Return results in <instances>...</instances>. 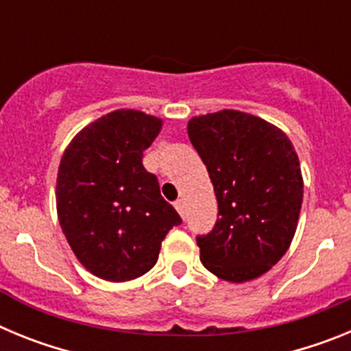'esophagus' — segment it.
<instances>
[{
  "instance_id": "esophagus-1",
  "label": "esophagus",
  "mask_w": 351,
  "mask_h": 351,
  "mask_svg": "<svg viewBox=\"0 0 351 351\" xmlns=\"http://www.w3.org/2000/svg\"><path fill=\"white\" fill-rule=\"evenodd\" d=\"M173 206H176V209H178V213L181 214L182 218H184V202H182V200H178V202L173 204Z\"/></svg>"
}]
</instances>
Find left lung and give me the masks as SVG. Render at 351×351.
<instances>
[{
  "label": "left lung",
  "instance_id": "left-lung-1",
  "mask_svg": "<svg viewBox=\"0 0 351 351\" xmlns=\"http://www.w3.org/2000/svg\"><path fill=\"white\" fill-rule=\"evenodd\" d=\"M188 137L218 200L216 225L197 237L200 260L225 281L255 280L295 234L304 191L295 149L280 128L239 110L193 117Z\"/></svg>",
  "mask_w": 351,
  "mask_h": 351
}]
</instances>
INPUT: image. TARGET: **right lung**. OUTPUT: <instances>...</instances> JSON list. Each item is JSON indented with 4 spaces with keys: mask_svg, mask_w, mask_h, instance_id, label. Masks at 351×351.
Masks as SVG:
<instances>
[{
    "mask_svg": "<svg viewBox=\"0 0 351 351\" xmlns=\"http://www.w3.org/2000/svg\"><path fill=\"white\" fill-rule=\"evenodd\" d=\"M161 119L123 108L96 119L64 151L58 170V218L84 267L130 281L154 267L161 241L182 219L142 165Z\"/></svg>",
    "mask_w": 351,
    "mask_h": 351,
    "instance_id": "obj_1",
    "label": "right lung"
}]
</instances>
